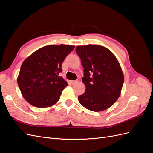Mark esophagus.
Masks as SVG:
<instances>
[{
    "label": "esophagus",
    "instance_id": "esophagus-1",
    "mask_svg": "<svg viewBox=\"0 0 153 153\" xmlns=\"http://www.w3.org/2000/svg\"><path fill=\"white\" fill-rule=\"evenodd\" d=\"M78 82V80H76V81H71V83L72 84H75L76 83Z\"/></svg>",
    "mask_w": 153,
    "mask_h": 153
}]
</instances>
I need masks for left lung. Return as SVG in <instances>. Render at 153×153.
I'll return each instance as SVG.
<instances>
[{
  "label": "left lung",
  "instance_id": "obj_1",
  "mask_svg": "<svg viewBox=\"0 0 153 153\" xmlns=\"http://www.w3.org/2000/svg\"><path fill=\"white\" fill-rule=\"evenodd\" d=\"M76 51L84 68L85 93L78 97L83 107L103 111L119 98L124 83L121 67L113 53L101 45H78Z\"/></svg>",
  "mask_w": 153,
  "mask_h": 153
}]
</instances>
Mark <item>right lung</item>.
<instances>
[{
  "label": "right lung",
  "mask_w": 153,
  "mask_h": 153,
  "mask_svg": "<svg viewBox=\"0 0 153 153\" xmlns=\"http://www.w3.org/2000/svg\"><path fill=\"white\" fill-rule=\"evenodd\" d=\"M74 45L60 44L44 46L24 60L17 84L27 102L36 108L55 104L68 83L59 73L62 64Z\"/></svg>",
  "instance_id": "add662e5"
}]
</instances>
